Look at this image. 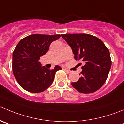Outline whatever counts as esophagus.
<instances>
[{"label": "esophagus", "mask_w": 124, "mask_h": 124, "mask_svg": "<svg viewBox=\"0 0 124 124\" xmlns=\"http://www.w3.org/2000/svg\"><path fill=\"white\" fill-rule=\"evenodd\" d=\"M64 71L67 73V74H70V70H68V69H64Z\"/></svg>", "instance_id": "esophagus-1"}]
</instances>
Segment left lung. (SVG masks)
I'll return each instance as SVG.
<instances>
[{
    "instance_id": "left-lung-1",
    "label": "left lung",
    "mask_w": 124,
    "mask_h": 124,
    "mask_svg": "<svg viewBox=\"0 0 124 124\" xmlns=\"http://www.w3.org/2000/svg\"><path fill=\"white\" fill-rule=\"evenodd\" d=\"M74 54L76 60H82L80 78L72 86L78 92L90 94L98 90L107 80L111 66L109 50L98 38L89 34L61 35Z\"/></svg>"
}]
</instances>
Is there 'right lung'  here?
Returning <instances> with one entry per match:
<instances>
[{
	"label": "right lung",
	"mask_w": 124,
	"mask_h": 124,
	"mask_svg": "<svg viewBox=\"0 0 124 124\" xmlns=\"http://www.w3.org/2000/svg\"><path fill=\"white\" fill-rule=\"evenodd\" d=\"M60 35H29L22 39L13 53V72L19 85L30 93L45 91L53 83L59 66L54 69L41 66L40 57L45 55L50 44Z\"/></svg>",
	"instance_id": "obj_1"
}]
</instances>
